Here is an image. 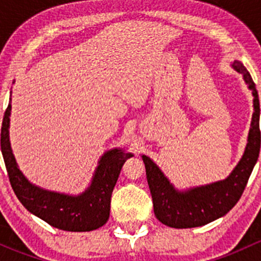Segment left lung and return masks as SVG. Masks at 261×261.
<instances>
[{
  "instance_id": "left-lung-1",
  "label": "left lung",
  "mask_w": 261,
  "mask_h": 261,
  "mask_svg": "<svg viewBox=\"0 0 261 261\" xmlns=\"http://www.w3.org/2000/svg\"><path fill=\"white\" fill-rule=\"evenodd\" d=\"M232 67L244 75L245 82L251 89L254 96V114L243 158L225 180L197 187L187 192H178L152 160L143 155L154 213L160 222L169 227H199L225 216L241 198L257 162L260 152L259 96L254 81L243 63L235 60Z\"/></svg>"
}]
</instances>
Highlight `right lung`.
<instances>
[{
	"label": "right lung",
	"instance_id": "1",
	"mask_svg": "<svg viewBox=\"0 0 261 261\" xmlns=\"http://www.w3.org/2000/svg\"><path fill=\"white\" fill-rule=\"evenodd\" d=\"M10 114L11 103L7 106L2 121L1 150L10 183L23 207L59 230L83 232L103 226L110 217L111 194L121 168L133 154L118 149L107 151L99 160L91 187L81 196L44 191L28 181L17 168L9 140Z\"/></svg>",
	"mask_w": 261,
	"mask_h": 261
}]
</instances>
